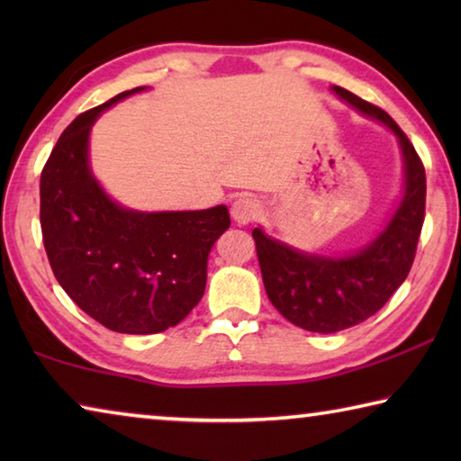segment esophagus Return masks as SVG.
<instances>
[{
	"mask_svg": "<svg viewBox=\"0 0 461 461\" xmlns=\"http://www.w3.org/2000/svg\"><path fill=\"white\" fill-rule=\"evenodd\" d=\"M260 212H262L260 201L256 197H248V194L246 197L236 199L231 205V217L238 225H248L249 221H254L256 217L260 215Z\"/></svg>",
	"mask_w": 461,
	"mask_h": 461,
	"instance_id": "obj_1",
	"label": "esophagus"
}]
</instances>
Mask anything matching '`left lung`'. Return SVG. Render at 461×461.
I'll return each mask as SVG.
<instances>
[{"mask_svg": "<svg viewBox=\"0 0 461 461\" xmlns=\"http://www.w3.org/2000/svg\"><path fill=\"white\" fill-rule=\"evenodd\" d=\"M331 91L356 112L386 126L402 154V197L376 236L346 256L296 249L254 228L264 288L272 305L301 330L335 333L366 321L394 294L412 267L425 220V168L415 148L380 107L333 85Z\"/></svg>", "mask_w": 461, "mask_h": 461, "instance_id": "8db88e82", "label": "left lung"}]
</instances>
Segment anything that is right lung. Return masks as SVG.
<instances>
[{
	"instance_id": "add662e5",
	"label": "right lung",
	"mask_w": 461,
	"mask_h": 461,
	"mask_svg": "<svg viewBox=\"0 0 461 461\" xmlns=\"http://www.w3.org/2000/svg\"><path fill=\"white\" fill-rule=\"evenodd\" d=\"M146 87L123 91L75 118L41 176V225L50 268L89 317L118 333H160L201 301L207 258L230 228L225 205L201 212H136L93 175L91 128L101 113Z\"/></svg>"
}]
</instances>
